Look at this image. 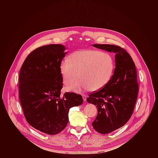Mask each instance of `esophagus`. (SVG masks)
Returning <instances> with one entry per match:
<instances>
[{
    "label": "esophagus",
    "mask_w": 158,
    "mask_h": 158,
    "mask_svg": "<svg viewBox=\"0 0 158 158\" xmlns=\"http://www.w3.org/2000/svg\"><path fill=\"white\" fill-rule=\"evenodd\" d=\"M82 98H83L84 101H86V99H87V96H85V94H82Z\"/></svg>",
    "instance_id": "1"
}]
</instances>
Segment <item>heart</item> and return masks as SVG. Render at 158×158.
Masks as SVG:
<instances>
[{
    "instance_id": "heart-1",
    "label": "heart",
    "mask_w": 158,
    "mask_h": 158,
    "mask_svg": "<svg viewBox=\"0 0 158 158\" xmlns=\"http://www.w3.org/2000/svg\"><path fill=\"white\" fill-rule=\"evenodd\" d=\"M115 69V62L112 55L106 52L94 49L79 50L63 60L60 71L68 91L77 93L84 91H98L111 80Z\"/></svg>"
}]
</instances>
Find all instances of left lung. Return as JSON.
Segmentation results:
<instances>
[{
	"instance_id": "8db88e82",
	"label": "left lung",
	"mask_w": 158,
	"mask_h": 158,
	"mask_svg": "<svg viewBox=\"0 0 158 158\" xmlns=\"http://www.w3.org/2000/svg\"><path fill=\"white\" fill-rule=\"evenodd\" d=\"M93 46L115 54L116 67L111 80L87 99V102L98 108L93 127L101 134H108L123 126L132 114L139 90L136 69L132 57L124 49L110 44Z\"/></svg>"
}]
</instances>
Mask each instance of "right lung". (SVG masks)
<instances>
[{"mask_svg": "<svg viewBox=\"0 0 158 158\" xmlns=\"http://www.w3.org/2000/svg\"><path fill=\"white\" fill-rule=\"evenodd\" d=\"M62 44L37 48L27 57L19 73V99L29 124L46 134L61 132L69 121V109L83 102L81 95L60 96V65L67 52Z\"/></svg>", "mask_w": 158, "mask_h": 158, "instance_id": "1", "label": "right lung"}]
</instances>
